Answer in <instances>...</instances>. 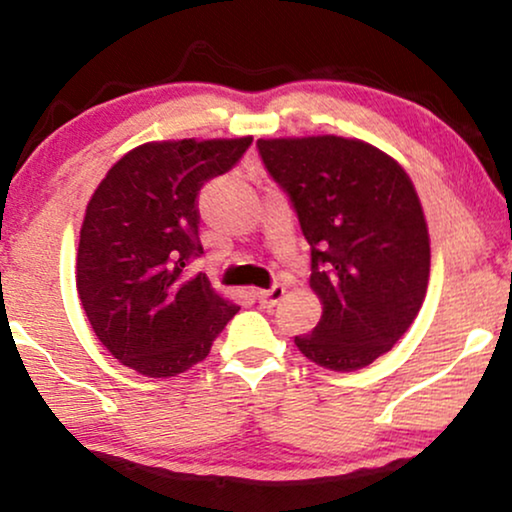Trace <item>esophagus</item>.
Here are the masks:
<instances>
[{
  "instance_id": "1",
  "label": "esophagus",
  "mask_w": 512,
  "mask_h": 512,
  "mask_svg": "<svg viewBox=\"0 0 512 512\" xmlns=\"http://www.w3.org/2000/svg\"><path fill=\"white\" fill-rule=\"evenodd\" d=\"M283 295H285L283 285H274V288H271V290H257L255 292L257 302H260L264 309H271V306H276L283 299Z\"/></svg>"
}]
</instances>
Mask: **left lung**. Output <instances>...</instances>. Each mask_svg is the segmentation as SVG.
<instances>
[{
  "instance_id": "1",
  "label": "left lung",
  "mask_w": 512,
  "mask_h": 512,
  "mask_svg": "<svg viewBox=\"0 0 512 512\" xmlns=\"http://www.w3.org/2000/svg\"><path fill=\"white\" fill-rule=\"evenodd\" d=\"M311 245L323 316L297 349L325 370L353 372L391 351L424 304L431 243L410 175L363 140H257Z\"/></svg>"
}]
</instances>
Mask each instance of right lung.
<instances>
[{
    "instance_id": "right-lung-1",
    "label": "right lung",
    "mask_w": 512,
    "mask_h": 512,
    "mask_svg": "<svg viewBox=\"0 0 512 512\" xmlns=\"http://www.w3.org/2000/svg\"><path fill=\"white\" fill-rule=\"evenodd\" d=\"M250 142H147L114 163L88 201L77 252L81 306L102 346L145 377L201 363L241 309L185 267L203 255L201 187L234 168Z\"/></svg>"
}]
</instances>
